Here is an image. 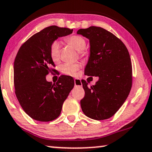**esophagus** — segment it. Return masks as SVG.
<instances>
[{"label": "esophagus", "mask_w": 152, "mask_h": 152, "mask_svg": "<svg viewBox=\"0 0 152 152\" xmlns=\"http://www.w3.org/2000/svg\"><path fill=\"white\" fill-rule=\"evenodd\" d=\"M74 82H75V87H81L82 86V83H81V79H75Z\"/></svg>", "instance_id": "obj_1"}]
</instances>
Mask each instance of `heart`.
I'll list each match as a JSON object with an SVG mask.
<instances>
[{
    "label": "heart",
    "instance_id": "1",
    "mask_svg": "<svg viewBox=\"0 0 152 152\" xmlns=\"http://www.w3.org/2000/svg\"><path fill=\"white\" fill-rule=\"evenodd\" d=\"M66 43L73 47L75 49L80 53L81 55H83V50L86 46V41L83 37L79 35H72L68 36L64 39ZM50 56L54 63L59 61L61 56V46L58 42H54L50 47ZM81 64L80 63H64L61 66L62 73L67 75L74 76L75 75L77 72L81 69Z\"/></svg>",
    "mask_w": 152,
    "mask_h": 152
}]
</instances>
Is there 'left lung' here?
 Wrapping results in <instances>:
<instances>
[{"mask_svg": "<svg viewBox=\"0 0 152 152\" xmlns=\"http://www.w3.org/2000/svg\"><path fill=\"white\" fill-rule=\"evenodd\" d=\"M89 39L90 56L85 69L88 76L98 77L93 86L81 80L85 96L80 101L83 113L94 120L110 118L127 98L132 87V64L129 51L120 39L99 27L80 29Z\"/></svg>", "mask_w": 152, "mask_h": 152, "instance_id": "obj_1", "label": "left lung"}]
</instances>
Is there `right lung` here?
Instances as JSON below:
<instances>
[{"label":"right lung","mask_w":152,"mask_h":152,"mask_svg":"<svg viewBox=\"0 0 152 152\" xmlns=\"http://www.w3.org/2000/svg\"><path fill=\"white\" fill-rule=\"evenodd\" d=\"M73 29L56 26L47 27L22 44L14 62L15 93L20 105L31 118L49 122L59 116L62 106L74 87L72 77L61 75L56 83L46 77L56 69L50 56V47L58 37Z\"/></svg>","instance_id":"obj_1"}]
</instances>
